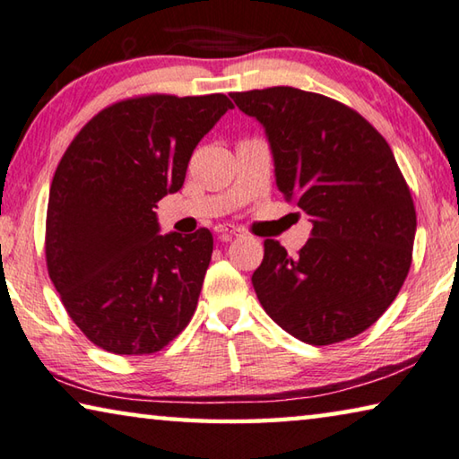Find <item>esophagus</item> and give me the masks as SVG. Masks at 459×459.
Segmentation results:
<instances>
[{
  "label": "esophagus",
  "instance_id": "34e87169",
  "mask_svg": "<svg viewBox=\"0 0 459 459\" xmlns=\"http://www.w3.org/2000/svg\"><path fill=\"white\" fill-rule=\"evenodd\" d=\"M217 236L221 239H230V238H242L244 236V230L238 228V225H230V223H221L215 228Z\"/></svg>",
  "mask_w": 459,
  "mask_h": 459
}]
</instances>
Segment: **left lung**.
Here are the masks:
<instances>
[{
    "instance_id": "1",
    "label": "left lung",
    "mask_w": 459,
    "mask_h": 459,
    "mask_svg": "<svg viewBox=\"0 0 459 459\" xmlns=\"http://www.w3.org/2000/svg\"><path fill=\"white\" fill-rule=\"evenodd\" d=\"M231 100L264 126L276 185L313 223L295 258L276 239L264 242L252 274L260 305L311 345L366 332L399 295L417 230L388 142L358 111L319 93L268 87Z\"/></svg>"
}]
</instances>
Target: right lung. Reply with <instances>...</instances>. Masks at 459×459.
Instances as JSON below:
<instances>
[{
    "instance_id": "1",
    "label": "right lung",
    "mask_w": 459,
    "mask_h": 459,
    "mask_svg": "<svg viewBox=\"0 0 459 459\" xmlns=\"http://www.w3.org/2000/svg\"><path fill=\"white\" fill-rule=\"evenodd\" d=\"M234 108L221 93L142 95L81 127L52 177L47 266L89 342L119 356L160 351L197 309L213 236H160L156 203L185 183L201 138Z\"/></svg>"
}]
</instances>
